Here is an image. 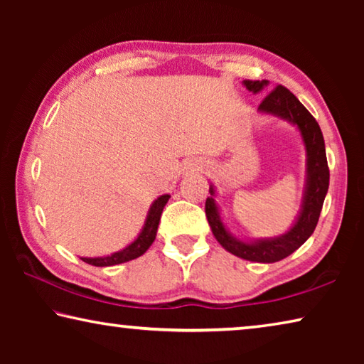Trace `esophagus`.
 <instances>
[{
  "label": "esophagus",
  "instance_id": "34e87169",
  "mask_svg": "<svg viewBox=\"0 0 364 364\" xmlns=\"http://www.w3.org/2000/svg\"><path fill=\"white\" fill-rule=\"evenodd\" d=\"M204 168V162L202 160H197V159H191L186 160L183 165V173L188 175V173H194V171H200Z\"/></svg>",
  "mask_w": 364,
  "mask_h": 364
}]
</instances>
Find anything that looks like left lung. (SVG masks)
I'll list each match as a JSON object with an SVG mask.
<instances>
[{"instance_id": "left-lung-1", "label": "left lung", "mask_w": 364, "mask_h": 364, "mask_svg": "<svg viewBox=\"0 0 364 364\" xmlns=\"http://www.w3.org/2000/svg\"><path fill=\"white\" fill-rule=\"evenodd\" d=\"M242 85L250 93L258 95L267 88L269 82L268 80H262V82L244 80ZM258 114L276 117V119L291 123L297 128L301 143L305 146V184L297 217L291 228L279 236L257 239L234 236L221 217L220 205L217 204V189L213 183H210V188H208L210 197H207L205 200V215L215 239L230 254L255 263H274L294 254L315 231L324 197L328 194L329 168L321 128L304 107V104L287 88L281 85L276 86L258 106Z\"/></svg>"}]
</instances>
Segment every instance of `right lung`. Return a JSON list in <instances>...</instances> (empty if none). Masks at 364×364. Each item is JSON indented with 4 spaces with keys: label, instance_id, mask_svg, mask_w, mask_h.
Wrapping results in <instances>:
<instances>
[{
    "label": "right lung",
    "instance_id": "1",
    "mask_svg": "<svg viewBox=\"0 0 364 364\" xmlns=\"http://www.w3.org/2000/svg\"><path fill=\"white\" fill-rule=\"evenodd\" d=\"M168 199H170V194H164V196H159L157 199L152 202L139 234L123 249L112 252L110 255L80 257V258H82L85 263L93 264V267H114V264L130 262V260H134V258L141 257L147 249L151 247V244L154 242V239H156V236H157L160 215H162L164 207L167 205Z\"/></svg>",
    "mask_w": 364,
    "mask_h": 364
}]
</instances>
